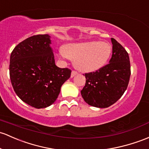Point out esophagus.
Listing matches in <instances>:
<instances>
[{"instance_id": "1", "label": "esophagus", "mask_w": 149, "mask_h": 149, "mask_svg": "<svg viewBox=\"0 0 149 149\" xmlns=\"http://www.w3.org/2000/svg\"><path fill=\"white\" fill-rule=\"evenodd\" d=\"M77 74V72L76 71H74V70H72V73H71V77H74Z\"/></svg>"}]
</instances>
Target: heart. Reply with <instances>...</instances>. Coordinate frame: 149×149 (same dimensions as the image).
I'll return each mask as SVG.
<instances>
[{
  "mask_svg": "<svg viewBox=\"0 0 149 149\" xmlns=\"http://www.w3.org/2000/svg\"><path fill=\"white\" fill-rule=\"evenodd\" d=\"M111 45L91 41L71 44L64 47V56L74 60V67L83 72H91L103 68L111 54Z\"/></svg>",
  "mask_w": 149,
  "mask_h": 149,
  "instance_id": "obj_1",
  "label": "heart"
}]
</instances>
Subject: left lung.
I'll return each instance as SVG.
<instances>
[{
  "label": "left lung",
  "mask_w": 149,
  "mask_h": 149,
  "mask_svg": "<svg viewBox=\"0 0 149 149\" xmlns=\"http://www.w3.org/2000/svg\"><path fill=\"white\" fill-rule=\"evenodd\" d=\"M109 63L100 70L85 73L82 98L92 107L107 108L117 102L127 89L131 75L129 54L113 38Z\"/></svg>",
  "instance_id": "obj_1"
}]
</instances>
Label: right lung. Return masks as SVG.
Masks as SVG:
<instances>
[{"label":"right lung","instance_id":"right-lung-1","mask_svg":"<svg viewBox=\"0 0 149 149\" xmlns=\"http://www.w3.org/2000/svg\"><path fill=\"white\" fill-rule=\"evenodd\" d=\"M50 36L37 35L19 43L10 58V78L19 98L36 109L55 102L71 70L55 65Z\"/></svg>","mask_w":149,"mask_h":149}]
</instances>
